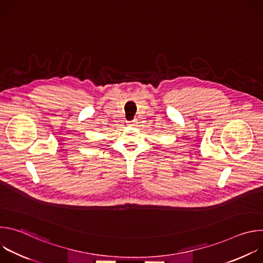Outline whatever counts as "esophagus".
Segmentation results:
<instances>
[{"label": "esophagus", "instance_id": "1", "mask_svg": "<svg viewBox=\"0 0 263 263\" xmlns=\"http://www.w3.org/2000/svg\"><path fill=\"white\" fill-rule=\"evenodd\" d=\"M136 124H137V119H134L133 121L128 122V125H130V126H136Z\"/></svg>", "mask_w": 263, "mask_h": 263}]
</instances>
